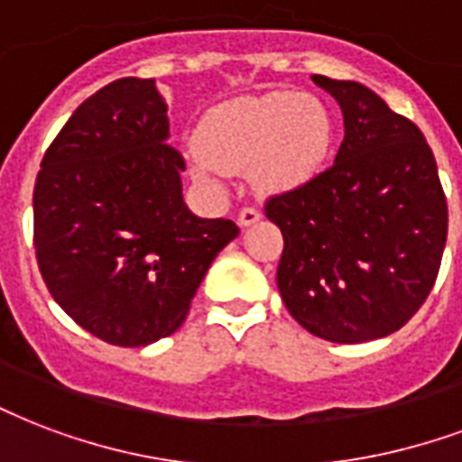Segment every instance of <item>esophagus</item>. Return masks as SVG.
I'll return each mask as SVG.
<instances>
[{"mask_svg": "<svg viewBox=\"0 0 462 462\" xmlns=\"http://www.w3.org/2000/svg\"><path fill=\"white\" fill-rule=\"evenodd\" d=\"M259 217H262V213H259L257 208H245L240 213V217H237V222H240L242 227H249V225L259 222Z\"/></svg>", "mask_w": 462, "mask_h": 462, "instance_id": "obj_1", "label": "esophagus"}]
</instances>
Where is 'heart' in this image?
<instances>
[{"label": "heart", "mask_w": 462, "mask_h": 462, "mask_svg": "<svg viewBox=\"0 0 462 462\" xmlns=\"http://www.w3.org/2000/svg\"><path fill=\"white\" fill-rule=\"evenodd\" d=\"M333 144V119L313 95L274 90L222 102L198 126L190 173L217 186L222 173H247L259 193H283L309 183Z\"/></svg>", "instance_id": "1"}]
</instances>
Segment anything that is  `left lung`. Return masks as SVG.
Returning a JSON list of instances; mask_svg holds the SVG:
<instances>
[{
  "instance_id": "obj_1",
  "label": "left lung",
  "mask_w": 462,
  "mask_h": 462,
  "mask_svg": "<svg viewBox=\"0 0 462 462\" xmlns=\"http://www.w3.org/2000/svg\"><path fill=\"white\" fill-rule=\"evenodd\" d=\"M310 80L340 105L330 169L266 200L283 235L276 286L293 320L330 343L394 333L431 293L448 205L421 129L355 80Z\"/></svg>"
}]
</instances>
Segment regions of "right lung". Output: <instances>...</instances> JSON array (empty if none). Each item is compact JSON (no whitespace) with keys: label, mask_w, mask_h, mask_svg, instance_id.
<instances>
[{"label":"right lung","mask_w":462,"mask_h":462,"mask_svg":"<svg viewBox=\"0 0 462 462\" xmlns=\"http://www.w3.org/2000/svg\"><path fill=\"white\" fill-rule=\"evenodd\" d=\"M152 78H119L75 109L41 162L33 247L51 296L105 343L176 333L240 227L183 200V156Z\"/></svg>","instance_id":"right-lung-1"}]
</instances>
